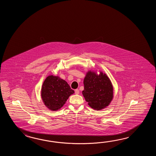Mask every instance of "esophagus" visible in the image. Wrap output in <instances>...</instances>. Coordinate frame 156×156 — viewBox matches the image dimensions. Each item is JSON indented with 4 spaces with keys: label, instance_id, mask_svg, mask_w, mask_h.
<instances>
[{
    "label": "esophagus",
    "instance_id": "obj_1",
    "mask_svg": "<svg viewBox=\"0 0 156 156\" xmlns=\"http://www.w3.org/2000/svg\"><path fill=\"white\" fill-rule=\"evenodd\" d=\"M79 90L76 89L75 90V94H79Z\"/></svg>",
    "mask_w": 156,
    "mask_h": 156
}]
</instances>
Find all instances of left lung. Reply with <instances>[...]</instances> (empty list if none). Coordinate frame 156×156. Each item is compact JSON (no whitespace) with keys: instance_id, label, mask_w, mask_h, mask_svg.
Instances as JSON below:
<instances>
[{"instance_id":"1","label":"left lung","mask_w":156,"mask_h":156,"mask_svg":"<svg viewBox=\"0 0 156 156\" xmlns=\"http://www.w3.org/2000/svg\"><path fill=\"white\" fill-rule=\"evenodd\" d=\"M83 95L91 108L100 110L108 106L113 98V87L109 78L100 71H89L83 80Z\"/></svg>"}]
</instances>
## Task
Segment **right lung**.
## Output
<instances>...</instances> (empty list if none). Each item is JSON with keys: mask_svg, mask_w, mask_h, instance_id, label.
Masks as SVG:
<instances>
[{"mask_svg": "<svg viewBox=\"0 0 156 156\" xmlns=\"http://www.w3.org/2000/svg\"><path fill=\"white\" fill-rule=\"evenodd\" d=\"M74 91L64 80L50 75L44 81L41 89V98L47 108L52 111L61 109Z\"/></svg>", "mask_w": 156, "mask_h": 156, "instance_id": "add662e5", "label": "right lung"}]
</instances>
